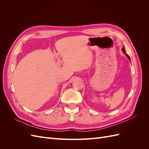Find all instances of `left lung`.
I'll return each instance as SVG.
<instances>
[{
	"label": "left lung",
	"mask_w": 149,
	"mask_h": 149,
	"mask_svg": "<svg viewBox=\"0 0 149 149\" xmlns=\"http://www.w3.org/2000/svg\"><path fill=\"white\" fill-rule=\"evenodd\" d=\"M122 51L123 52V53L125 54V55L127 57V58L130 61V57H129V56L127 55V54H126V52H125V48H124V47H123V48H122Z\"/></svg>",
	"instance_id": "8db88e82"
}]
</instances>
